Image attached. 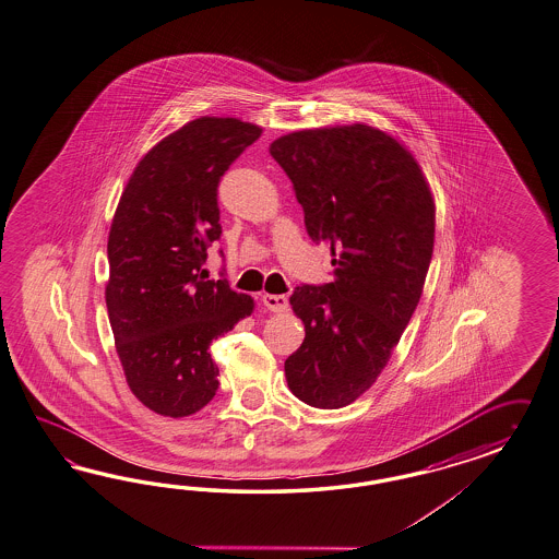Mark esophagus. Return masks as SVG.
<instances>
[{
    "mask_svg": "<svg viewBox=\"0 0 559 559\" xmlns=\"http://www.w3.org/2000/svg\"><path fill=\"white\" fill-rule=\"evenodd\" d=\"M262 305L269 309V311H274V313H281V311H285L288 307L287 295H262Z\"/></svg>",
    "mask_w": 559,
    "mask_h": 559,
    "instance_id": "1",
    "label": "esophagus"
}]
</instances>
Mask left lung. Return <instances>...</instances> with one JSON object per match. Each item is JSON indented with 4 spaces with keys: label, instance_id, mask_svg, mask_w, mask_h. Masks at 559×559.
Listing matches in <instances>:
<instances>
[{
    "label": "left lung",
    "instance_id": "8db88e82",
    "mask_svg": "<svg viewBox=\"0 0 559 559\" xmlns=\"http://www.w3.org/2000/svg\"><path fill=\"white\" fill-rule=\"evenodd\" d=\"M271 154L333 266L332 283L290 295L305 340L285 362L288 389L311 407H346L377 382L421 299L433 197L415 158L372 126L293 132Z\"/></svg>",
    "mask_w": 559,
    "mask_h": 559
}]
</instances>
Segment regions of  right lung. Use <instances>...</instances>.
Segmentation results:
<instances>
[{"instance_id": "add662e5", "label": "right lung", "mask_w": 559, "mask_h": 559, "mask_svg": "<svg viewBox=\"0 0 559 559\" xmlns=\"http://www.w3.org/2000/svg\"><path fill=\"white\" fill-rule=\"evenodd\" d=\"M262 128L199 118L158 142L121 193L107 240V313L130 391L165 417H187L217 393L213 340L254 301L213 281L207 248L219 240L217 187Z\"/></svg>"}]
</instances>
